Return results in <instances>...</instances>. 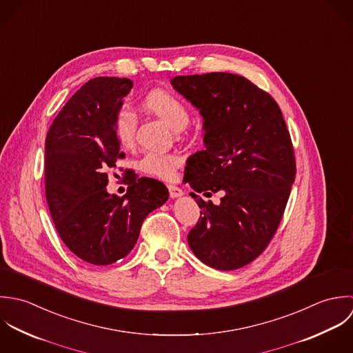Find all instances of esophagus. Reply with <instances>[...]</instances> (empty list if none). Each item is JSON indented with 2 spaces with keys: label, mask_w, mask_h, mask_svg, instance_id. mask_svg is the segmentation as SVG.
Listing matches in <instances>:
<instances>
[{
  "label": "esophagus",
  "mask_w": 353,
  "mask_h": 353,
  "mask_svg": "<svg viewBox=\"0 0 353 353\" xmlns=\"http://www.w3.org/2000/svg\"><path fill=\"white\" fill-rule=\"evenodd\" d=\"M168 190H169L170 198H179V196L183 195V191L176 185H168Z\"/></svg>",
  "instance_id": "esophagus-1"
}]
</instances>
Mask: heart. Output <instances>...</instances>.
<instances>
[{"instance_id": "b5f03b06", "label": "heart", "mask_w": 353, "mask_h": 353, "mask_svg": "<svg viewBox=\"0 0 353 353\" xmlns=\"http://www.w3.org/2000/svg\"><path fill=\"white\" fill-rule=\"evenodd\" d=\"M144 108L162 119L174 130H181L190 123V110L187 105L174 94L165 90L148 92L143 101ZM114 135L123 147H132L137 141L138 121L137 116L127 108H121L114 117ZM181 158L176 152L148 151L138 161L141 173L169 180L180 166Z\"/></svg>"}]
</instances>
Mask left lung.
I'll list each match as a JSON object with an SVG mask.
<instances>
[{
	"label": "left lung",
	"mask_w": 353,
	"mask_h": 353,
	"mask_svg": "<svg viewBox=\"0 0 353 353\" xmlns=\"http://www.w3.org/2000/svg\"><path fill=\"white\" fill-rule=\"evenodd\" d=\"M170 83L205 120V150L187 161L184 181L206 196L223 194L216 206L191 192L202 210L188 244L210 268L240 269L270 244L296 177L281 109L269 92L234 73L174 76Z\"/></svg>",
	"instance_id": "obj_1"
}]
</instances>
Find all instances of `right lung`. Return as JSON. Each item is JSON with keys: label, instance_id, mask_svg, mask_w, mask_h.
Returning a JSON list of instances; mask_svg holds the SVG:
<instances>
[{"label": "right lung", "instance_id": "1", "mask_svg": "<svg viewBox=\"0 0 353 353\" xmlns=\"http://www.w3.org/2000/svg\"><path fill=\"white\" fill-rule=\"evenodd\" d=\"M131 88L125 77L91 79L60 110L45 141V194L57 233L77 258L95 266L125 258L144 218L169 196L163 183L137 180L132 172L124 196L106 192L108 172L125 157L113 125Z\"/></svg>", "mask_w": 353, "mask_h": 353}]
</instances>
